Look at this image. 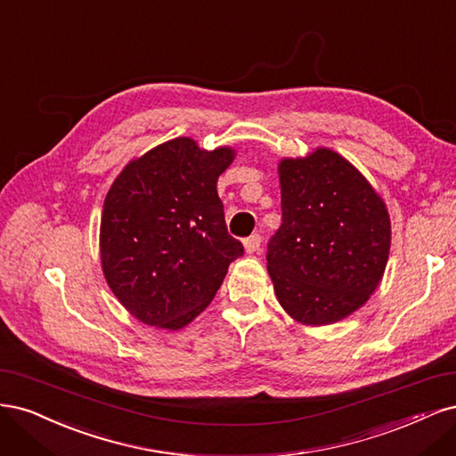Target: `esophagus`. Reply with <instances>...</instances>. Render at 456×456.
I'll list each match as a JSON object with an SVG mask.
<instances>
[{
  "mask_svg": "<svg viewBox=\"0 0 456 456\" xmlns=\"http://www.w3.org/2000/svg\"><path fill=\"white\" fill-rule=\"evenodd\" d=\"M259 246H261V237H259V234H252V237H248L244 240V252L246 254H256Z\"/></svg>",
  "mask_w": 456,
  "mask_h": 456,
  "instance_id": "1",
  "label": "esophagus"
}]
</instances>
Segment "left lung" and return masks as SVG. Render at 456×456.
I'll use <instances>...</instances> for the list:
<instances>
[{
    "label": "left lung",
    "instance_id": "left-lung-1",
    "mask_svg": "<svg viewBox=\"0 0 456 456\" xmlns=\"http://www.w3.org/2000/svg\"><path fill=\"white\" fill-rule=\"evenodd\" d=\"M278 180L282 225L267 252L276 299L303 326L335 324L383 281L388 208L365 175L330 148L281 159Z\"/></svg>",
    "mask_w": 456,
    "mask_h": 456
}]
</instances>
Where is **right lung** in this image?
Listing matches in <instances>:
<instances>
[{
    "label": "right lung",
    "mask_w": 456,
    "mask_h": 456,
    "mask_svg": "<svg viewBox=\"0 0 456 456\" xmlns=\"http://www.w3.org/2000/svg\"><path fill=\"white\" fill-rule=\"evenodd\" d=\"M237 157L187 136L159 143L113 180L100 219V263L142 324L178 331L210 305L244 248L225 227L217 178Z\"/></svg>",
    "instance_id": "obj_1"
}]
</instances>
